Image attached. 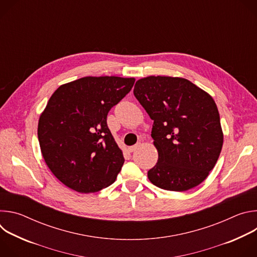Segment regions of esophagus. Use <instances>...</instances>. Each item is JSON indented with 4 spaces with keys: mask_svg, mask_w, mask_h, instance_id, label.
Returning <instances> with one entry per match:
<instances>
[{
    "mask_svg": "<svg viewBox=\"0 0 257 257\" xmlns=\"http://www.w3.org/2000/svg\"><path fill=\"white\" fill-rule=\"evenodd\" d=\"M140 146V143H137V144H135V145H133V146H130V148H128V151L130 152V153H133V152H135L138 148Z\"/></svg>",
    "mask_w": 257,
    "mask_h": 257,
    "instance_id": "1",
    "label": "esophagus"
}]
</instances>
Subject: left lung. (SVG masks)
<instances>
[{
	"mask_svg": "<svg viewBox=\"0 0 257 257\" xmlns=\"http://www.w3.org/2000/svg\"><path fill=\"white\" fill-rule=\"evenodd\" d=\"M133 93L154 121L159 160L148 172L150 181L178 192L198 186L215 166L224 141L211 95L185 78L171 76L141 78Z\"/></svg>",
	"mask_w": 257,
	"mask_h": 257,
	"instance_id": "left-lung-1",
	"label": "left lung"
}]
</instances>
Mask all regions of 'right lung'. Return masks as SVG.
<instances>
[{"label":"right lung","instance_id":"obj_1","mask_svg":"<svg viewBox=\"0 0 257 257\" xmlns=\"http://www.w3.org/2000/svg\"><path fill=\"white\" fill-rule=\"evenodd\" d=\"M134 82L133 77L86 76L61 85L50 97L38 136L47 166L68 188L93 193L116 181L125 160L106 116Z\"/></svg>","mask_w":257,"mask_h":257}]
</instances>
